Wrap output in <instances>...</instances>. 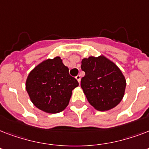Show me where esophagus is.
Returning <instances> with one entry per match:
<instances>
[{"label": "esophagus", "mask_w": 149, "mask_h": 149, "mask_svg": "<svg viewBox=\"0 0 149 149\" xmlns=\"http://www.w3.org/2000/svg\"><path fill=\"white\" fill-rule=\"evenodd\" d=\"M76 79H77V81L80 83V80H81V77H80V75H77V77H76Z\"/></svg>", "instance_id": "34e87169"}]
</instances>
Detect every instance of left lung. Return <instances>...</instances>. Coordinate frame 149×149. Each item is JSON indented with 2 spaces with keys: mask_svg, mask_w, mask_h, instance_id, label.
Listing matches in <instances>:
<instances>
[{
  "mask_svg": "<svg viewBox=\"0 0 149 149\" xmlns=\"http://www.w3.org/2000/svg\"><path fill=\"white\" fill-rule=\"evenodd\" d=\"M81 63L85 72L81 87L89 103L100 111L115 107L121 101L126 87L120 69L104 56L83 58Z\"/></svg>",
  "mask_w": 149,
  "mask_h": 149,
  "instance_id": "obj_1",
  "label": "left lung"
}]
</instances>
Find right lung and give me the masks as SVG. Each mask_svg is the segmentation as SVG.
I'll return each mask as SVG.
<instances>
[{"label": "right lung", "instance_id": "add662e5", "mask_svg": "<svg viewBox=\"0 0 149 149\" xmlns=\"http://www.w3.org/2000/svg\"><path fill=\"white\" fill-rule=\"evenodd\" d=\"M79 86L60 57L44 60L31 70L25 87L31 102L49 113L63 111L68 106L73 89Z\"/></svg>", "mask_w": 149, "mask_h": 149}]
</instances>
